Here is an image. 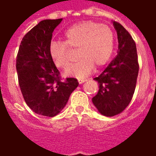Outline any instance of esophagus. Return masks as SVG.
I'll return each mask as SVG.
<instances>
[{"mask_svg": "<svg viewBox=\"0 0 156 156\" xmlns=\"http://www.w3.org/2000/svg\"><path fill=\"white\" fill-rule=\"evenodd\" d=\"M87 81V79H79V80H78V83H79V84H83V83H85Z\"/></svg>", "mask_w": 156, "mask_h": 156, "instance_id": "obj_1", "label": "esophagus"}]
</instances>
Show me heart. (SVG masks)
<instances>
[{"label": "heart", "mask_w": 156, "mask_h": 156, "mask_svg": "<svg viewBox=\"0 0 156 156\" xmlns=\"http://www.w3.org/2000/svg\"><path fill=\"white\" fill-rule=\"evenodd\" d=\"M65 42L54 41L48 48L50 58L59 69H66L70 62V50L78 49L80 58L66 71V75L85 78L94 67L100 68L111 57L114 47L113 34L106 25L92 21L77 23L65 33Z\"/></svg>", "instance_id": "obj_1"}]
</instances>
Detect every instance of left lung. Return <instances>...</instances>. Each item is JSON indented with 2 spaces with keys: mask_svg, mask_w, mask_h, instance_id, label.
Segmentation results:
<instances>
[{
  "mask_svg": "<svg viewBox=\"0 0 156 156\" xmlns=\"http://www.w3.org/2000/svg\"><path fill=\"white\" fill-rule=\"evenodd\" d=\"M117 34V55L100 76L99 91L93 104L105 116L121 113L130 103L135 90L139 66L135 42L130 34L117 22H112Z\"/></svg>",
  "mask_w": 156,
  "mask_h": 156,
  "instance_id": "8db88e82",
  "label": "left lung"
}]
</instances>
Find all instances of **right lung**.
<instances>
[{
  "mask_svg": "<svg viewBox=\"0 0 156 156\" xmlns=\"http://www.w3.org/2000/svg\"><path fill=\"white\" fill-rule=\"evenodd\" d=\"M62 18L41 21L25 35L18 49L16 69L25 102L34 112L52 117L66 105L78 86L76 78L61 81L49 56L54 29Z\"/></svg>",
  "mask_w": 156,
  "mask_h": 156,
  "instance_id": "add662e5",
  "label": "right lung"
}]
</instances>
